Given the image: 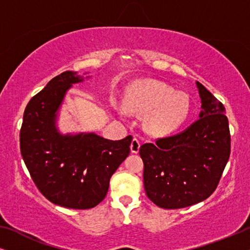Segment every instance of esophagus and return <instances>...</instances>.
<instances>
[{"instance_id":"34e87169","label":"esophagus","mask_w":250,"mask_h":250,"mask_svg":"<svg viewBox=\"0 0 250 250\" xmlns=\"http://www.w3.org/2000/svg\"><path fill=\"white\" fill-rule=\"evenodd\" d=\"M140 146H141V143L138 139H133L132 142H131V151L133 153H138L139 150H140Z\"/></svg>"}]
</instances>
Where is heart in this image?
Listing matches in <instances>:
<instances>
[{
    "instance_id": "obj_1",
    "label": "heart",
    "mask_w": 250,
    "mask_h": 250,
    "mask_svg": "<svg viewBox=\"0 0 250 250\" xmlns=\"http://www.w3.org/2000/svg\"><path fill=\"white\" fill-rule=\"evenodd\" d=\"M127 109L146 114V129L157 136L168 135L179 129L189 118L191 102L183 92L158 81H141L133 85L125 95V104L118 105L119 114Z\"/></svg>"
}]
</instances>
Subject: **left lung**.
Listing matches in <instances>:
<instances>
[{"label":"left lung","mask_w":250,"mask_h":250,"mask_svg":"<svg viewBox=\"0 0 250 250\" xmlns=\"http://www.w3.org/2000/svg\"><path fill=\"white\" fill-rule=\"evenodd\" d=\"M199 119L179 134L140 146L146 196L165 209L207 199L216 189L231 151L224 105L199 82Z\"/></svg>","instance_id":"8db88e82"}]
</instances>
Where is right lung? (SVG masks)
Instances as JSON below:
<instances>
[{
  "label": "right lung",
  "instance_id": "1",
  "mask_svg": "<svg viewBox=\"0 0 250 250\" xmlns=\"http://www.w3.org/2000/svg\"><path fill=\"white\" fill-rule=\"evenodd\" d=\"M90 77L68 70L52 78L30 99L20 129V151L34 183L51 203L73 209L93 208L104 199L132 142L131 135L112 141L93 132L59 131L58 116L68 90Z\"/></svg>",
  "mask_w": 250,
  "mask_h": 250
}]
</instances>
